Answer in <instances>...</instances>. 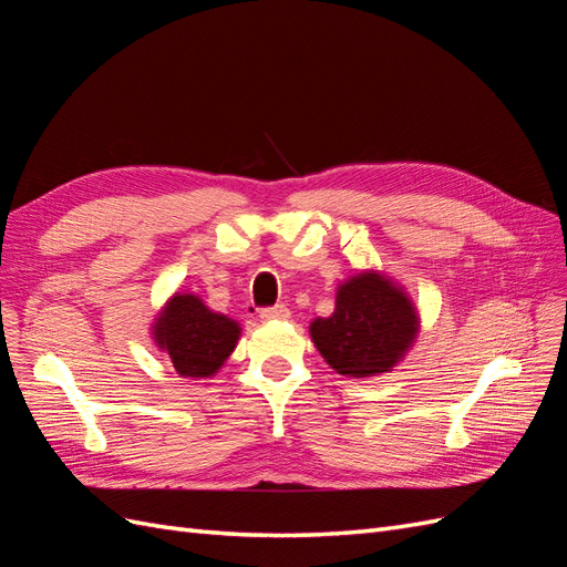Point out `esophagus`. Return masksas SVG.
I'll return each instance as SVG.
<instances>
[{"mask_svg":"<svg viewBox=\"0 0 567 567\" xmlns=\"http://www.w3.org/2000/svg\"><path fill=\"white\" fill-rule=\"evenodd\" d=\"M260 317L262 319H288L290 317V312H288V307L286 305H271V307H265V310L260 312Z\"/></svg>","mask_w":567,"mask_h":567,"instance_id":"1","label":"esophagus"}]
</instances>
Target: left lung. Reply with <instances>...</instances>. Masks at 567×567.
<instances>
[{
    "label": "left lung",
    "mask_w": 567,
    "mask_h": 567,
    "mask_svg": "<svg viewBox=\"0 0 567 567\" xmlns=\"http://www.w3.org/2000/svg\"><path fill=\"white\" fill-rule=\"evenodd\" d=\"M419 331L414 307L379 274H357L338 288L336 312L312 321L317 350L338 373L364 379L390 371Z\"/></svg>",
    "instance_id": "obj_1"
}]
</instances>
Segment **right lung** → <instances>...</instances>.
Masks as SVG:
<instances>
[{"label":"right lung","instance_id":"1","mask_svg":"<svg viewBox=\"0 0 567 567\" xmlns=\"http://www.w3.org/2000/svg\"><path fill=\"white\" fill-rule=\"evenodd\" d=\"M158 346L182 375H213L231 354L238 323L215 315L196 296H175L156 323Z\"/></svg>","mask_w":567,"mask_h":567}]
</instances>
